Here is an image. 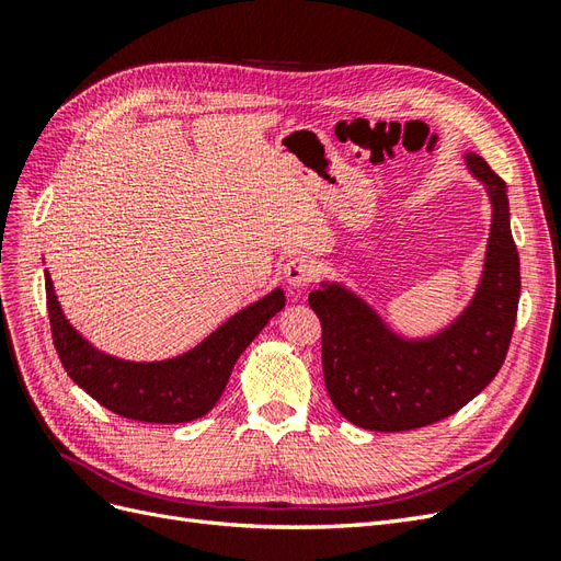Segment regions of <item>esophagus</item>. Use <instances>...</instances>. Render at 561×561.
Wrapping results in <instances>:
<instances>
[{"label": "esophagus", "instance_id": "1", "mask_svg": "<svg viewBox=\"0 0 561 561\" xmlns=\"http://www.w3.org/2000/svg\"><path fill=\"white\" fill-rule=\"evenodd\" d=\"M316 278V264L304 257V254H297V257H293L290 262L285 264V280L290 287H295V290H304L311 280Z\"/></svg>", "mask_w": 561, "mask_h": 561}]
</instances>
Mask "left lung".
I'll return each instance as SVG.
<instances>
[{"instance_id": "8db88e82", "label": "left lung", "mask_w": 561, "mask_h": 561, "mask_svg": "<svg viewBox=\"0 0 561 561\" xmlns=\"http://www.w3.org/2000/svg\"><path fill=\"white\" fill-rule=\"evenodd\" d=\"M491 201L484 271L468 309L428 339H402L360 297L336 283L309 295L322 325V375L344 419L367 431L431 426L461 410L499 375L519 301V254L505 182L468 151Z\"/></svg>"}]
</instances>
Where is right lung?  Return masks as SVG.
I'll return each mask as SVG.
<instances>
[{
  "instance_id": "right-lung-1",
  "label": "right lung",
  "mask_w": 561,
  "mask_h": 561,
  "mask_svg": "<svg viewBox=\"0 0 561 561\" xmlns=\"http://www.w3.org/2000/svg\"><path fill=\"white\" fill-rule=\"evenodd\" d=\"M283 307V290H274L229 318L190 353L161 363H130L93 348L67 322L46 274L50 334L65 371L110 412L145 423H184L208 414L225 393L239 355Z\"/></svg>"
}]
</instances>
